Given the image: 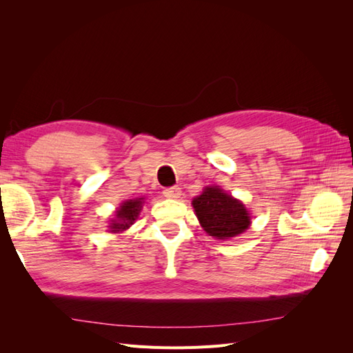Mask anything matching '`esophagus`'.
Masks as SVG:
<instances>
[{"label":"esophagus","mask_w":353,"mask_h":353,"mask_svg":"<svg viewBox=\"0 0 353 353\" xmlns=\"http://www.w3.org/2000/svg\"><path fill=\"white\" fill-rule=\"evenodd\" d=\"M163 194H165V197H168V199H179V196H181V188H179L178 185L165 188V190H163Z\"/></svg>","instance_id":"esophagus-1"}]
</instances>
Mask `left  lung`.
Here are the masks:
<instances>
[{"instance_id":"1","label":"left lung","mask_w":353,"mask_h":353,"mask_svg":"<svg viewBox=\"0 0 353 353\" xmlns=\"http://www.w3.org/2000/svg\"><path fill=\"white\" fill-rule=\"evenodd\" d=\"M191 205L201 228L218 240L237 237L250 227L249 210L218 185L206 187Z\"/></svg>"}]
</instances>
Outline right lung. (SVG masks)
Listing matches in <instances>:
<instances>
[{
  "instance_id": "right-lung-1",
  "label": "right lung",
  "mask_w": 353,
  "mask_h": 353,
  "mask_svg": "<svg viewBox=\"0 0 353 353\" xmlns=\"http://www.w3.org/2000/svg\"><path fill=\"white\" fill-rule=\"evenodd\" d=\"M144 199H132V200H126L123 201L121 208L116 210L114 219H112L110 223V231L112 232H122L125 230L130 228L135 219L140 215V210L143 208Z\"/></svg>"
}]
</instances>
